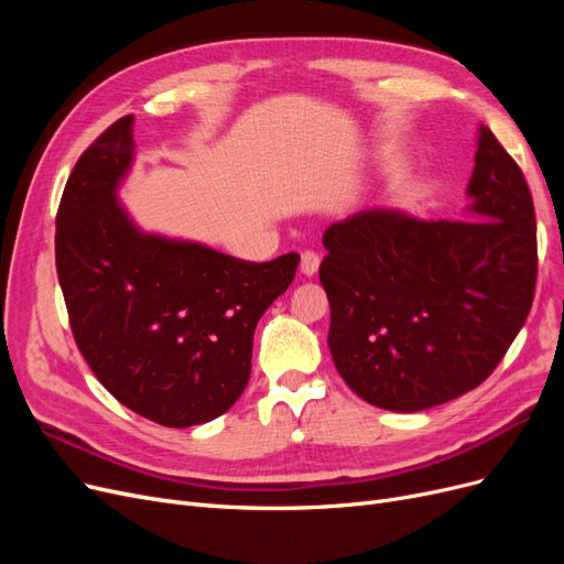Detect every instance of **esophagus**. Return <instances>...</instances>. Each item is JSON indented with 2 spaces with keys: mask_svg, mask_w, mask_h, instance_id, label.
<instances>
[{
  "mask_svg": "<svg viewBox=\"0 0 564 564\" xmlns=\"http://www.w3.org/2000/svg\"><path fill=\"white\" fill-rule=\"evenodd\" d=\"M319 268V256L315 251H303L301 253V272L305 278H313Z\"/></svg>",
  "mask_w": 564,
  "mask_h": 564,
  "instance_id": "1",
  "label": "esophagus"
}]
</instances>
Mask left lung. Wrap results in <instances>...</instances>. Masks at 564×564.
<instances>
[{"instance_id":"obj_1","label":"left lung","mask_w":564,"mask_h":564,"mask_svg":"<svg viewBox=\"0 0 564 564\" xmlns=\"http://www.w3.org/2000/svg\"><path fill=\"white\" fill-rule=\"evenodd\" d=\"M477 220L367 209L324 232L329 350L369 404L421 412L480 386L503 360L536 286L529 185L489 127L468 183Z\"/></svg>"}]
</instances>
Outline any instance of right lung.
Returning <instances> with one entry per match:
<instances>
[{
    "label": "right lung",
    "mask_w": 564,
    "mask_h": 564,
    "mask_svg": "<svg viewBox=\"0 0 564 564\" xmlns=\"http://www.w3.org/2000/svg\"><path fill=\"white\" fill-rule=\"evenodd\" d=\"M133 117L82 152L56 214V270L75 344L115 400L166 429L207 423L242 395L253 332L301 256L232 259L133 228L115 197Z\"/></svg>",
    "instance_id": "add662e5"
}]
</instances>
